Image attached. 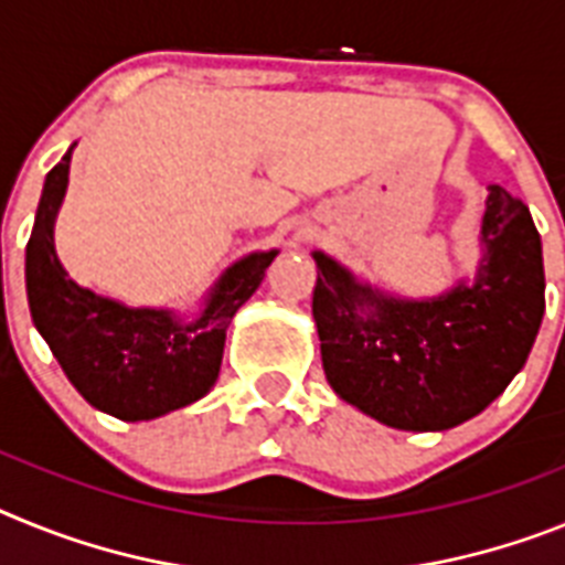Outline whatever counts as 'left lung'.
Segmentation results:
<instances>
[{
    "label": "left lung",
    "instance_id": "obj_1",
    "mask_svg": "<svg viewBox=\"0 0 565 565\" xmlns=\"http://www.w3.org/2000/svg\"><path fill=\"white\" fill-rule=\"evenodd\" d=\"M475 278L431 298L361 281L316 249L312 318L335 395L406 431H444L487 409L523 370L546 310L543 244L520 199L489 184Z\"/></svg>",
    "mask_w": 565,
    "mask_h": 565
}]
</instances>
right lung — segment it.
Returning <instances> with one entry per match:
<instances>
[{
	"instance_id": "1",
	"label": "right lung",
	"mask_w": 565,
	"mask_h": 565,
	"mask_svg": "<svg viewBox=\"0 0 565 565\" xmlns=\"http://www.w3.org/2000/svg\"><path fill=\"white\" fill-rule=\"evenodd\" d=\"M73 147L45 175L24 249L33 327L87 404L130 424L161 418L213 390L230 321L264 281L278 249H258L230 264L190 316L96 296L67 276L53 242Z\"/></svg>"
}]
</instances>
